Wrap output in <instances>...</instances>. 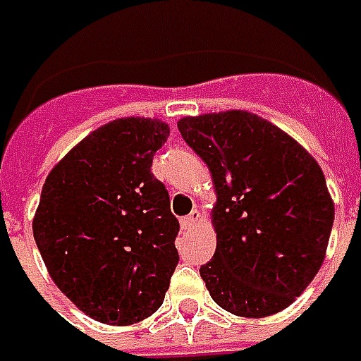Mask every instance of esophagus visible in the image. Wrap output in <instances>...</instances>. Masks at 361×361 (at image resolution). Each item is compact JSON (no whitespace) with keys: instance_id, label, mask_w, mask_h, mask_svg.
<instances>
[{"instance_id":"esophagus-1","label":"esophagus","mask_w":361,"mask_h":361,"mask_svg":"<svg viewBox=\"0 0 361 361\" xmlns=\"http://www.w3.org/2000/svg\"><path fill=\"white\" fill-rule=\"evenodd\" d=\"M201 219H202L201 211H197V209H195V211H192L190 215L185 216V219L180 221V225H183V229H190V227H195V225H197V223H199Z\"/></svg>"}]
</instances>
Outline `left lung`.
I'll return each instance as SVG.
<instances>
[{
  "mask_svg": "<svg viewBox=\"0 0 361 361\" xmlns=\"http://www.w3.org/2000/svg\"><path fill=\"white\" fill-rule=\"evenodd\" d=\"M176 124L215 185L216 249L201 267L213 301L239 317L289 307L322 267L334 225L317 160L247 110L185 116Z\"/></svg>",
  "mask_w": 361,
  "mask_h": 361,
  "instance_id": "1",
  "label": "left lung"
}]
</instances>
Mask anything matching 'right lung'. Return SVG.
<instances>
[{
  "label": "right lung",
  "mask_w": 361,
  "mask_h": 361,
  "mask_svg": "<svg viewBox=\"0 0 361 361\" xmlns=\"http://www.w3.org/2000/svg\"><path fill=\"white\" fill-rule=\"evenodd\" d=\"M169 134L159 118L112 120L80 140L42 188L32 223L39 255L58 289L100 324L150 317L176 269L178 221L150 171Z\"/></svg>",
  "instance_id": "add662e5"
}]
</instances>
